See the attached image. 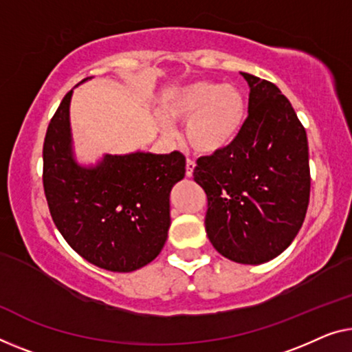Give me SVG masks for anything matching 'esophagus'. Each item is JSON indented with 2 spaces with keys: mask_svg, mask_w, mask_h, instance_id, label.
Wrapping results in <instances>:
<instances>
[{
  "mask_svg": "<svg viewBox=\"0 0 352 352\" xmlns=\"http://www.w3.org/2000/svg\"><path fill=\"white\" fill-rule=\"evenodd\" d=\"M194 169H196V162L191 161V160H188L186 161V177H192Z\"/></svg>",
  "mask_w": 352,
  "mask_h": 352,
  "instance_id": "34e87169",
  "label": "esophagus"
}]
</instances>
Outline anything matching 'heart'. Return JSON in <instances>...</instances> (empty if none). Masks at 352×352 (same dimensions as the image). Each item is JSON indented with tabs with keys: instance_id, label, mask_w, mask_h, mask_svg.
Wrapping results in <instances>:
<instances>
[{
	"instance_id": "b5f03b06",
	"label": "heart",
	"mask_w": 352,
	"mask_h": 352,
	"mask_svg": "<svg viewBox=\"0 0 352 352\" xmlns=\"http://www.w3.org/2000/svg\"><path fill=\"white\" fill-rule=\"evenodd\" d=\"M248 117V101L234 83L192 82L166 94L161 102L160 128L174 134L170 122L186 124V140L201 155L228 150L242 133Z\"/></svg>"
}]
</instances>
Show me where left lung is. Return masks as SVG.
Instances as JSON below:
<instances>
[{
	"instance_id": "left-lung-1",
	"label": "left lung",
	"mask_w": 352,
	"mask_h": 352,
	"mask_svg": "<svg viewBox=\"0 0 352 352\" xmlns=\"http://www.w3.org/2000/svg\"><path fill=\"white\" fill-rule=\"evenodd\" d=\"M248 118L237 140L197 160L213 248L239 264L275 259L296 239L310 201L308 140L280 88L248 72Z\"/></svg>"
}]
</instances>
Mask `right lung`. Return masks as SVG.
I'll return each mask as SVG.
<instances>
[{"instance_id":"1","label":"right lung","mask_w":352,"mask_h":352,"mask_svg":"<svg viewBox=\"0 0 352 352\" xmlns=\"http://www.w3.org/2000/svg\"><path fill=\"white\" fill-rule=\"evenodd\" d=\"M72 93L74 88L47 128L42 151L47 204L77 254L99 269L128 274L161 253L170 226V191L185 177L186 160L180 151L138 150L82 164L71 128Z\"/></svg>"}]
</instances>
